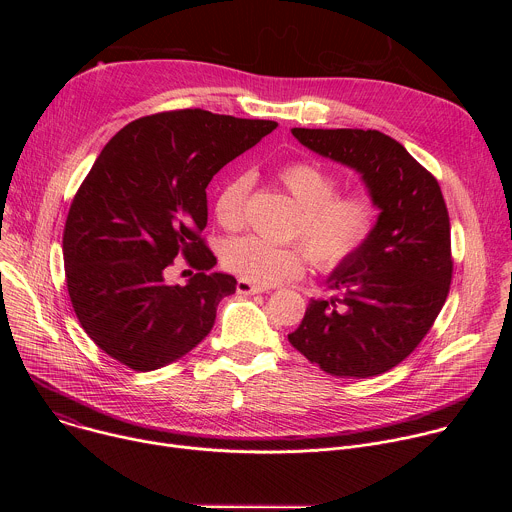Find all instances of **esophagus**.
Instances as JSON below:
<instances>
[{"label": "esophagus", "mask_w": 512, "mask_h": 512, "mask_svg": "<svg viewBox=\"0 0 512 512\" xmlns=\"http://www.w3.org/2000/svg\"><path fill=\"white\" fill-rule=\"evenodd\" d=\"M261 291H263V287H259L247 279L237 281V294H241V296H255V294H261Z\"/></svg>", "instance_id": "obj_1"}]
</instances>
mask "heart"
<instances>
[{
	"label": "heart",
	"mask_w": 512,
	"mask_h": 512,
	"mask_svg": "<svg viewBox=\"0 0 512 512\" xmlns=\"http://www.w3.org/2000/svg\"><path fill=\"white\" fill-rule=\"evenodd\" d=\"M277 180L302 206L291 237L300 243L271 245L259 237L231 239L223 265L259 287L304 273L308 255L316 269L336 271L371 245L381 221V204L369 192H338L340 178L318 162L298 160L277 170ZM253 176L241 172L225 182L214 202L218 223L239 229Z\"/></svg>",
	"instance_id": "obj_1"
}]
</instances>
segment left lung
Masks as SVG:
<instances>
[{
    "instance_id": "left-lung-1",
    "label": "left lung",
    "mask_w": 512,
    "mask_h": 512,
    "mask_svg": "<svg viewBox=\"0 0 512 512\" xmlns=\"http://www.w3.org/2000/svg\"><path fill=\"white\" fill-rule=\"evenodd\" d=\"M291 133L308 150L356 170L381 204V221L371 245L328 277L336 296L312 300L287 338L328 375L387 373L417 348L448 298L454 261L442 188L377 129Z\"/></svg>"
}]
</instances>
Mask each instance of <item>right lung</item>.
<instances>
[{"label":"right lung","instance_id":"add662e5","mask_svg":"<svg viewBox=\"0 0 512 512\" xmlns=\"http://www.w3.org/2000/svg\"><path fill=\"white\" fill-rule=\"evenodd\" d=\"M275 127L204 109L139 117L83 180L62 235L68 296L89 338L127 369L156 371L190 352L235 294L233 275L208 273L206 186ZM178 254L199 269L186 286L165 281Z\"/></svg>","mask_w":512,"mask_h":512}]
</instances>
